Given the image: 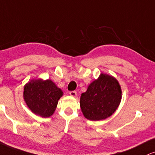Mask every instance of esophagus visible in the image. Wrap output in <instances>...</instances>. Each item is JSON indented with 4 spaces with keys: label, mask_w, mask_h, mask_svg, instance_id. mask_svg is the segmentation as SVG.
I'll return each mask as SVG.
<instances>
[{
    "label": "esophagus",
    "mask_w": 155,
    "mask_h": 155,
    "mask_svg": "<svg viewBox=\"0 0 155 155\" xmlns=\"http://www.w3.org/2000/svg\"><path fill=\"white\" fill-rule=\"evenodd\" d=\"M69 94L71 97H76V95H77V92H76V91H71V92H69Z\"/></svg>",
    "instance_id": "obj_1"
}]
</instances>
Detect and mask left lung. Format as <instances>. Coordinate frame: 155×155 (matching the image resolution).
<instances>
[{
    "label": "left lung",
    "mask_w": 155,
    "mask_h": 155,
    "mask_svg": "<svg viewBox=\"0 0 155 155\" xmlns=\"http://www.w3.org/2000/svg\"><path fill=\"white\" fill-rule=\"evenodd\" d=\"M121 89L113 76L101 74L81 94L80 107L86 118L100 120L108 118L118 108L121 100Z\"/></svg>",
    "instance_id": "obj_1"
}]
</instances>
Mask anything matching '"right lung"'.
<instances>
[{"label": "right lung", "instance_id": "obj_1", "mask_svg": "<svg viewBox=\"0 0 155 155\" xmlns=\"http://www.w3.org/2000/svg\"><path fill=\"white\" fill-rule=\"evenodd\" d=\"M63 95L51 80H31L24 86V99L29 109L44 118L51 116Z\"/></svg>", "mask_w": 155, "mask_h": 155}]
</instances>
